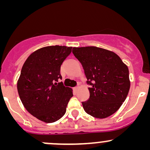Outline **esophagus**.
I'll use <instances>...</instances> for the list:
<instances>
[{
    "instance_id": "esophagus-1",
    "label": "esophagus",
    "mask_w": 150,
    "mask_h": 150,
    "mask_svg": "<svg viewBox=\"0 0 150 150\" xmlns=\"http://www.w3.org/2000/svg\"><path fill=\"white\" fill-rule=\"evenodd\" d=\"M78 88H79L78 86H76V87H74V89H75V91H77V89H78Z\"/></svg>"
}]
</instances>
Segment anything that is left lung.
Returning <instances> with one entry per match:
<instances>
[{
	"mask_svg": "<svg viewBox=\"0 0 150 150\" xmlns=\"http://www.w3.org/2000/svg\"><path fill=\"white\" fill-rule=\"evenodd\" d=\"M73 53L90 85L89 99L82 102L85 111L97 118L111 116L124 102L130 89L127 65L115 53L96 46L74 47Z\"/></svg>",
	"mask_w": 150,
	"mask_h": 150,
	"instance_id": "obj_1",
	"label": "left lung"
}]
</instances>
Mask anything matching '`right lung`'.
Listing matches in <instances>:
<instances>
[{
    "label": "right lung",
    "instance_id": "1",
    "mask_svg": "<svg viewBox=\"0 0 150 150\" xmlns=\"http://www.w3.org/2000/svg\"><path fill=\"white\" fill-rule=\"evenodd\" d=\"M72 47L50 46L39 49L27 58L18 81L22 104L29 113L45 123H53L64 116L73 96L65 87L61 65L70 54Z\"/></svg>",
    "mask_w": 150,
    "mask_h": 150
}]
</instances>
